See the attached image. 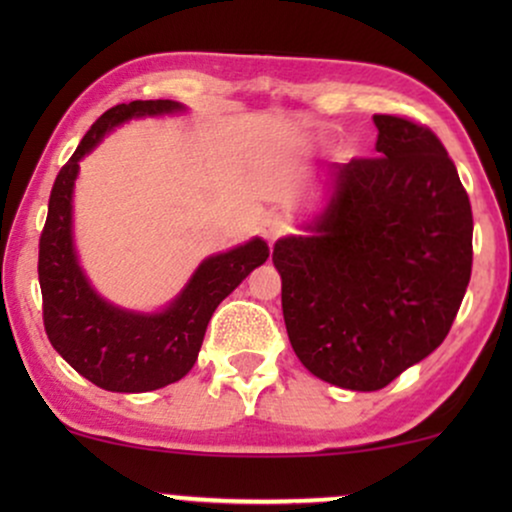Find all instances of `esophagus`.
I'll return each instance as SVG.
<instances>
[{
  "instance_id": "34e87169",
  "label": "esophagus",
  "mask_w": 512,
  "mask_h": 512,
  "mask_svg": "<svg viewBox=\"0 0 512 512\" xmlns=\"http://www.w3.org/2000/svg\"><path fill=\"white\" fill-rule=\"evenodd\" d=\"M289 231H291V223H289V219H286V216H281V214H269L262 223V233H264V238L269 240V243H274V240L286 236Z\"/></svg>"
}]
</instances>
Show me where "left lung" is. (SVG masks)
<instances>
[{
	"instance_id": "8db88e82",
	"label": "left lung",
	"mask_w": 512,
	"mask_h": 512,
	"mask_svg": "<svg viewBox=\"0 0 512 512\" xmlns=\"http://www.w3.org/2000/svg\"><path fill=\"white\" fill-rule=\"evenodd\" d=\"M373 122L378 156L337 166L317 236L272 255L296 356L361 392L443 344L472 276V204L443 142L404 115Z\"/></svg>"
}]
</instances>
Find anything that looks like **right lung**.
Segmentation results:
<instances>
[{
    "label": "right lung",
    "instance_id": "right-lung-1",
    "mask_svg": "<svg viewBox=\"0 0 512 512\" xmlns=\"http://www.w3.org/2000/svg\"><path fill=\"white\" fill-rule=\"evenodd\" d=\"M180 108L175 101H132L110 108L84 134L50 192L38 250L45 332L76 373L110 392L158 390L190 373L216 305L269 257L267 243L260 238L209 257L178 301L158 315L125 313L88 286L72 245V187L81 156L129 117Z\"/></svg>",
    "mask_w": 512,
    "mask_h": 512
}]
</instances>
